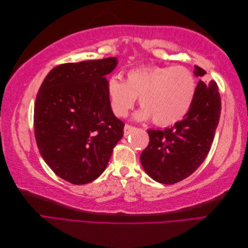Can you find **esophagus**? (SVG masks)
Returning a JSON list of instances; mask_svg holds the SVG:
<instances>
[{"mask_svg": "<svg viewBox=\"0 0 248 248\" xmlns=\"http://www.w3.org/2000/svg\"><path fill=\"white\" fill-rule=\"evenodd\" d=\"M134 129V127L133 126H131V125H128V124H126L125 126H124V136L126 137V136H128L129 133H131Z\"/></svg>", "mask_w": 248, "mask_h": 248, "instance_id": "obj_1", "label": "esophagus"}]
</instances>
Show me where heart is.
I'll return each instance as SVG.
<instances>
[{"label":"heart","mask_w":248,"mask_h":248,"mask_svg":"<svg viewBox=\"0 0 248 248\" xmlns=\"http://www.w3.org/2000/svg\"><path fill=\"white\" fill-rule=\"evenodd\" d=\"M193 73L184 66H151L129 70L124 80L108 81V97L112 112L125 117L140 97L141 108L134 118L153 119L158 126L179 122L189 110L196 95Z\"/></svg>","instance_id":"heart-1"}]
</instances>
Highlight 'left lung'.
<instances>
[{"label":"left lung","mask_w":248,"mask_h":248,"mask_svg":"<svg viewBox=\"0 0 248 248\" xmlns=\"http://www.w3.org/2000/svg\"><path fill=\"white\" fill-rule=\"evenodd\" d=\"M193 73L202 78L206 71L196 65ZM220 110L216 82L200 80L183 120L163 130H148L149 145L140 154L147 174L159 183L175 184L196 171L211 148Z\"/></svg>","instance_id":"left-lung-1"}]
</instances>
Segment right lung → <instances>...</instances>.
I'll list each match as a JSON object with an SVG mask.
<instances>
[{"label":"right lung","mask_w":248,"mask_h":248,"mask_svg":"<svg viewBox=\"0 0 248 248\" xmlns=\"http://www.w3.org/2000/svg\"><path fill=\"white\" fill-rule=\"evenodd\" d=\"M117 64L110 57L59 65L37 94L34 130L39 152L57 176L72 184L98 178L123 137L124 123L110 108L106 78Z\"/></svg>","instance_id":"obj_1"}]
</instances>
